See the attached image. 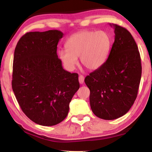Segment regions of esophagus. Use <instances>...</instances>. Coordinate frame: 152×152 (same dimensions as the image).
Returning <instances> with one entry per match:
<instances>
[{"label": "esophagus", "mask_w": 152, "mask_h": 152, "mask_svg": "<svg viewBox=\"0 0 152 152\" xmlns=\"http://www.w3.org/2000/svg\"><path fill=\"white\" fill-rule=\"evenodd\" d=\"M79 82H80L81 84H82L84 82V77L82 75H80L79 76Z\"/></svg>", "instance_id": "34e87169"}]
</instances>
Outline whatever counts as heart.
I'll return each mask as SVG.
<instances>
[{"label":"heart","instance_id":"1","mask_svg":"<svg viewBox=\"0 0 152 152\" xmlns=\"http://www.w3.org/2000/svg\"><path fill=\"white\" fill-rule=\"evenodd\" d=\"M111 39L103 30H83L72 34L66 41V49L58 50V57L68 70H72L77 64L87 69L96 70L103 65L109 55Z\"/></svg>","mask_w":152,"mask_h":152}]
</instances>
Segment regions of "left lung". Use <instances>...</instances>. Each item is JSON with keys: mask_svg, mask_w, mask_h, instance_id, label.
<instances>
[{"mask_svg": "<svg viewBox=\"0 0 152 152\" xmlns=\"http://www.w3.org/2000/svg\"><path fill=\"white\" fill-rule=\"evenodd\" d=\"M115 41L103 65L86 76L93 113L104 120H115L129 111L136 100L142 66L138 46L131 33L116 24Z\"/></svg>", "mask_w": 152, "mask_h": 152, "instance_id": "1", "label": "left lung"}]
</instances>
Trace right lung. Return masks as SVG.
Instances as JSON below:
<instances>
[{"label": "right lung", "mask_w": 152, "mask_h": 152, "mask_svg": "<svg viewBox=\"0 0 152 152\" xmlns=\"http://www.w3.org/2000/svg\"><path fill=\"white\" fill-rule=\"evenodd\" d=\"M64 34L57 30L27 32L14 50L12 86L23 112L35 123L63 121L79 88L77 73L62 67L57 54Z\"/></svg>", "instance_id": "1"}]
</instances>
